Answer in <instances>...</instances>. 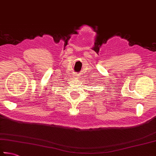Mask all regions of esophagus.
I'll use <instances>...</instances> for the list:
<instances>
[{
  "label": "esophagus",
  "instance_id": "obj_1",
  "mask_svg": "<svg viewBox=\"0 0 156 156\" xmlns=\"http://www.w3.org/2000/svg\"><path fill=\"white\" fill-rule=\"evenodd\" d=\"M78 77H79V74H78V73H76V74L74 75V78H75L76 79H78Z\"/></svg>",
  "mask_w": 156,
  "mask_h": 156
}]
</instances>
